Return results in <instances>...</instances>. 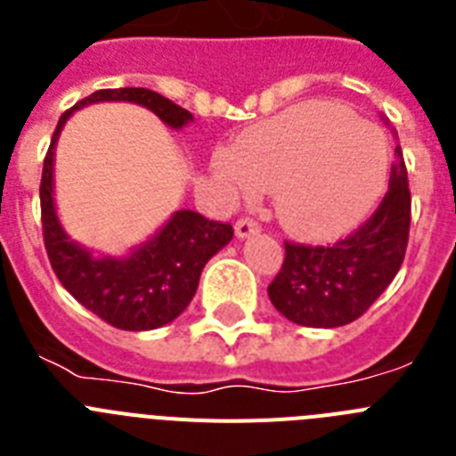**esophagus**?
Segmentation results:
<instances>
[{"mask_svg":"<svg viewBox=\"0 0 456 456\" xmlns=\"http://www.w3.org/2000/svg\"><path fill=\"white\" fill-rule=\"evenodd\" d=\"M257 231H260V224H257L256 219H248V216H244V219H240L235 224V232L237 237H241V240H244V237L256 235Z\"/></svg>","mask_w":456,"mask_h":456,"instance_id":"obj_1","label":"esophagus"}]
</instances>
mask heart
Returning a JSON list of instances; mask_svg holds the SVG:
<instances>
[{"label": "heart", "mask_w": 456, "mask_h": 456, "mask_svg": "<svg viewBox=\"0 0 456 456\" xmlns=\"http://www.w3.org/2000/svg\"><path fill=\"white\" fill-rule=\"evenodd\" d=\"M388 164L384 132L324 100L253 125L215 157L216 173L237 191L269 187L278 219L308 240L356 224L384 191Z\"/></svg>", "instance_id": "1"}]
</instances>
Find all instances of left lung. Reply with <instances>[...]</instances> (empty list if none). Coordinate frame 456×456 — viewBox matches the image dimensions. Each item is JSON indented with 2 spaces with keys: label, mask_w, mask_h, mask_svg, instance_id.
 <instances>
[{
  "label": "left lung",
  "mask_w": 456,
  "mask_h": 456,
  "mask_svg": "<svg viewBox=\"0 0 456 456\" xmlns=\"http://www.w3.org/2000/svg\"><path fill=\"white\" fill-rule=\"evenodd\" d=\"M395 155L384 200L352 235L331 247L285 241L283 267L267 292L289 322L315 329L349 324L400 272L409 244L411 191L400 146Z\"/></svg>",
  "instance_id": "left-lung-1"
}]
</instances>
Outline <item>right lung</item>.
Returning <instances> with one entry per match:
<instances>
[{
  "label": "right lung",
  "mask_w": 456,
  "mask_h": 456,
  "mask_svg": "<svg viewBox=\"0 0 456 456\" xmlns=\"http://www.w3.org/2000/svg\"><path fill=\"white\" fill-rule=\"evenodd\" d=\"M104 100L141 104L173 130L193 118L187 109L151 88H102L68 109L59 118L43 162V240L56 278L84 308L123 331H151L173 322L187 308L208 260L232 240V225L205 219L193 209H178L162 231L127 257H98L75 244L56 219L52 196L54 146L72 111Z\"/></svg>",
  "instance_id": "obj_1"
}]
</instances>
